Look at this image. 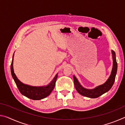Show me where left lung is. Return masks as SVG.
Returning <instances> with one entry per match:
<instances>
[{
  "mask_svg": "<svg viewBox=\"0 0 125 125\" xmlns=\"http://www.w3.org/2000/svg\"><path fill=\"white\" fill-rule=\"evenodd\" d=\"M112 54H113V69H112L111 74L107 81L103 85L97 86L94 89H86L80 85L77 78L75 76L73 75L75 88L80 94L84 96L88 97V98H96L104 94L105 93L108 92L111 88L114 83V82H115L117 69V63L116 62L115 52L112 51Z\"/></svg>",
  "mask_w": 125,
  "mask_h": 125,
  "instance_id": "1",
  "label": "left lung"
}]
</instances>
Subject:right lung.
Returning <instances> with one entry per match:
<instances>
[{"mask_svg": "<svg viewBox=\"0 0 125 125\" xmlns=\"http://www.w3.org/2000/svg\"><path fill=\"white\" fill-rule=\"evenodd\" d=\"M13 60L14 55L12 56V60L11 64V72L12 77L13 78L16 86H18L19 90L21 94L27 98L32 100H41L49 95L53 89L57 78V74L55 76L52 81L46 86H32L26 85L21 83L16 77L14 73L13 69Z\"/></svg>", "mask_w": 125, "mask_h": 125, "instance_id": "obj_1", "label": "right lung"}]
</instances>
